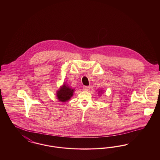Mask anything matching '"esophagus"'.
<instances>
[{
    "instance_id": "34e87169",
    "label": "esophagus",
    "mask_w": 160,
    "mask_h": 160,
    "mask_svg": "<svg viewBox=\"0 0 160 160\" xmlns=\"http://www.w3.org/2000/svg\"><path fill=\"white\" fill-rule=\"evenodd\" d=\"M83 88L84 91H89L91 88V86H84Z\"/></svg>"
}]
</instances>
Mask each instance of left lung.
I'll return each mask as SVG.
<instances>
[{"instance_id":"1","label":"left lung","mask_w":160,"mask_h":160,"mask_svg":"<svg viewBox=\"0 0 160 160\" xmlns=\"http://www.w3.org/2000/svg\"><path fill=\"white\" fill-rule=\"evenodd\" d=\"M99 92H102V90H101V91H99Z\"/></svg>"}]
</instances>
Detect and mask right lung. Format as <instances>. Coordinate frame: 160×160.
I'll return each mask as SVG.
<instances>
[{
	"label": "right lung",
	"instance_id": "add662e5",
	"mask_svg": "<svg viewBox=\"0 0 160 160\" xmlns=\"http://www.w3.org/2000/svg\"><path fill=\"white\" fill-rule=\"evenodd\" d=\"M74 89L71 88L67 84H63L59 88L56 93L58 99L62 102H66L72 97Z\"/></svg>",
	"mask_w": 160,
	"mask_h": 160
}]
</instances>
